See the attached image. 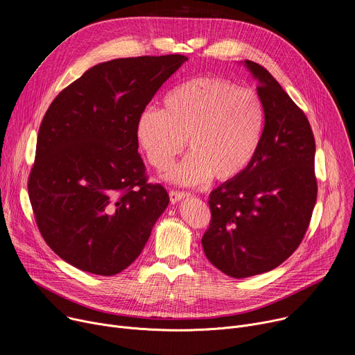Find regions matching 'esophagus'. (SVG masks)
I'll return each instance as SVG.
<instances>
[{
    "instance_id": "34e87169",
    "label": "esophagus",
    "mask_w": 355,
    "mask_h": 355,
    "mask_svg": "<svg viewBox=\"0 0 355 355\" xmlns=\"http://www.w3.org/2000/svg\"><path fill=\"white\" fill-rule=\"evenodd\" d=\"M188 196V193H184V191H175V190H173V191H170V200H171V202L173 204H175V202H178V201H181V200H184V198H187Z\"/></svg>"
}]
</instances>
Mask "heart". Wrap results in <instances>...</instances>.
<instances>
[{
	"mask_svg": "<svg viewBox=\"0 0 355 355\" xmlns=\"http://www.w3.org/2000/svg\"><path fill=\"white\" fill-rule=\"evenodd\" d=\"M266 123V105L255 91L220 77H197L171 89L164 97V110L150 107L141 112L135 135L158 171L170 168L187 139L191 151L168 178L198 185L211 177H240L261 148Z\"/></svg>",
	"mask_w": 355,
	"mask_h": 355,
	"instance_id": "1",
	"label": "heart"
}]
</instances>
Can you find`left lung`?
Returning <instances> with one entry per match:
<instances>
[{
    "label": "left lung",
    "instance_id": "obj_1",
    "mask_svg": "<svg viewBox=\"0 0 355 355\" xmlns=\"http://www.w3.org/2000/svg\"><path fill=\"white\" fill-rule=\"evenodd\" d=\"M245 67L266 105L264 139L250 167L209 194L211 221L201 240L209 263L232 278L284 263L301 244L317 201L309 120L264 67L248 60Z\"/></svg>",
    "mask_w": 355,
    "mask_h": 355
}]
</instances>
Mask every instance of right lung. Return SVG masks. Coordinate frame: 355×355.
Wrapping results in <instances>:
<instances>
[{"label":"right lung","mask_w":355,"mask_h":355,"mask_svg":"<svg viewBox=\"0 0 355 355\" xmlns=\"http://www.w3.org/2000/svg\"><path fill=\"white\" fill-rule=\"evenodd\" d=\"M185 61L170 54L101 62L46 110L28 196L42 239L68 264L114 275L143 251L170 197L147 180L135 125Z\"/></svg>","instance_id":"add662e5"}]
</instances>
